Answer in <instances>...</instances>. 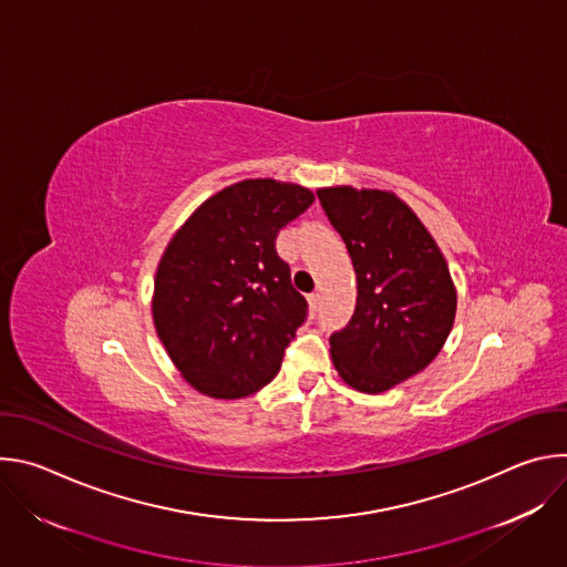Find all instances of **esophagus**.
Returning <instances> with one entry per match:
<instances>
[{
	"mask_svg": "<svg viewBox=\"0 0 567 567\" xmlns=\"http://www.w3.org/2000/svg\"><path fill=\"white\" fill-rule=\"evenodd\" d=\"M307 300H309V309H311V313H316L318 309H320V293L316 291V293H309L307 296Z\"/></svg>",
	"mask_w": 567,
	"mask_h": 567,
	"instance_id": "obj_1",
	"label": "esophagus"
}]
</instances>
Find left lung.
<instances>
[{
  "instance_id": "left-lung-1",
  "label": "left lung",
  "mask_w": 567,
  "mask_h": 567,
  "mask_svg": "<svg viewBox=\"0 0 567 567\" xmlns=\"http://www.w3.org/2000/svg\"><path fill=\"white\" fill-rule=\"evenodd\" d=\"M357 274V309L332 334L346 383L377 394L422 372L451 334L457 296L435 239L392 193L320 188Z\"/></svg>"
}]
</instances>
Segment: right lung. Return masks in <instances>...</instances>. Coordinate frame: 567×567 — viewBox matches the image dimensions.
Returning a JSON list of instances; mask_svg holds the SVG:
<instances>
[{
  "label": "right lung",
  "mask_w": 567,
  "mask_h": 567,
  "mask_svg": "<svg viewBox=\"0 0 567 567\" xmlns=\"http://www.w3.org/2000/svg\"><path fill=\"white\" fill-rule=\"evenodd\" d=\"M311 190L247 179L206 199L158 262L152 313L184 379L215 399L265 388L307 318V300L276 251Z\"/></svg>",
  "instance_id": "1"
}]
</instances>
